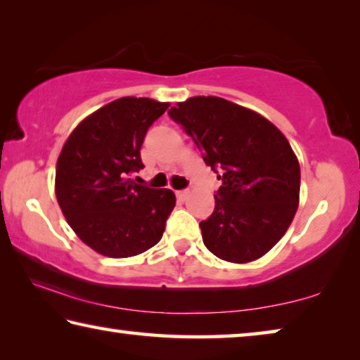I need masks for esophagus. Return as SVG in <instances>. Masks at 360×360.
I'll use <instances>...</instances> for the list:
<instances>
[{"instance_id":"1","label":"esophagus","mask_w":360,"mask_h":360,"mask_svg":"<svg viewBox=\"0 0 360 360\" xmlns=\"http://www.w3.org/2000/svg\"><path fill=\"white\" fill-rule=\"evenodd\" d=\"M187 195H188L187 191H178V192H176V197H178V200H181V202H184V200L187 198Z\"/></svg>"}]
</instances>
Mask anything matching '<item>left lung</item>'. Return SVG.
<instances>
[{
    "label": "left lung",
    "mask_w": 360,
    "mask_h": 360,
    "mask_svg": "<svg viewBox=\"0 0 360 360\" xmlns=\"http://www.w3.org/2000/svg\"><path fill=\"white\" fill-rule=\"evenodd\" d=\"M221 181L216 206L200 222L219 259L246 264L288 231L300 195V165L270 120L219 96H193L168 111Z\"/></svg>",
    "instance_id": "obj_1"
}]
</instances>
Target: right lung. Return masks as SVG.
<instances>
[{
  "label": "right lung",
  "instance_id": "obj_1",
  "mask_svg": "<svg viewBox=\"0 0 360 360\" xmlns=\"http://www.w3.org/2000/svg\"><path fill=\"white\" fill-rule=\"evenodd\" d=\"M169 103L124 96L79 124L60 152L56 193L70 227L112 259L138 255L160 241L176 205L169 188L131 179L144 165L141 146Z\"/></svg>",
  "mask_w": 360,
  "mask_h": 360
}]
</instances>
